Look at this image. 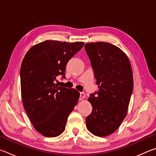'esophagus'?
Listing matches in <instances>:
<instances>
[{
    "instance_id": "obj_1",
    "label": "esophagus",
    "mask_w": 156,
    "mask_h": 156,
    "mask_svg": "<svg viewBox=\"0 0 156 156\" xmlns=\"http://www.w3.org/2000/svg\"><path fill=\"white\" fill-rule=\"evenodd\" d=\"M85 98V94L84 92H80V100H83Z\"/></svg>"
}]
</instances>
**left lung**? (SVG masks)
I'll return each mask as SVG.
<instances>
[{
	"instance_id": "left-lung-1",
	"label": "left lung",
	"mask_w": 156,
	"mask_h": 156,
	"mask_svg": "<svg viewBox=\"0 0 156 156\" xmlns=\"http://www.w3.org/2000/svg\"><path fill=\"white\" fill-rule=\"evenodd\" d=\"M84 49L98 85V91L88 98L93 109L86 125L94 135L107 136L117 130L126 115L133 88L131 66L125 53L111 43H87Z\"/></svg>"
}]
</instances>
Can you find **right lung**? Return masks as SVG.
Segmentation results:
<instances>
[{"instance_id": "add662e5", "label": "right lung", "mask_w": 156, "mask_h": 156, "mask_svg": "<svg viewBox=\"0 0 156 156\" xmlns=\"http://www.w3.org/2000/svg\"><path fill=\"white\" fill-rule=\"evenodd\" d=\"M83 42L46 41L31 47L20 67L23 104L36 130L46 137L65 131L68 116L78 103L80 93L55 83L65 78L69 60L84 46Z\"/></svg>"}]
</instances>
